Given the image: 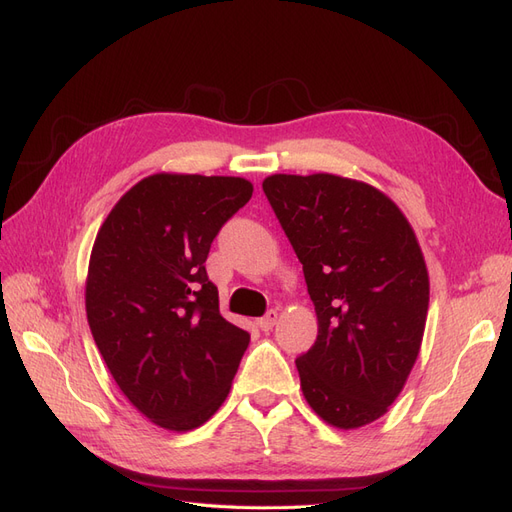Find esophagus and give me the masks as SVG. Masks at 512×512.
<instances>
[{
    "instance_id": "esophagus-1",
    "label": "esophagus",
    "mask_w": 512,
    "mask_h": 512,
    "mask_svg": "<svg viewBox=\"0 0 512 512\" xmlns=\"http://www.w3.org/2000/svg\"><path fill=\"white\" fill-rule=\"evenodd\" d=\"M278 321V312L276 310H268L266 315H263L259 321H257V327L261 329V332H270V329L276 325Z\"/></svg>"
}]
</instances>
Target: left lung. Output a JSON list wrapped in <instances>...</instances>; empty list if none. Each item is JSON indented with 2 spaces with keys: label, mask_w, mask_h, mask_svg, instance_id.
Returning <instances> with one entry per match:
<instances>
[{
  "label": "left lung",
  "mask_w": 512,
  "mask_h": 512,
  "mask_svg": "<svg viewBox=\"0 0 512 512\" xmlns=\"http://www.w3.org/2000/svg\"><path fill=\"white\" fill-rule=\"evenodd\" d=\"M263 193L298 255L319 319L295 359L306 402L340 430L387 412L415 366L430 278L415 232L385 193L334 174H274Z\"/></svg>",
  "instance_id": "1"
}]
</instances>
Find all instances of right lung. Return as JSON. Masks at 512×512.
Returning <instances> with one entry per match:
<instances>
[{"label": "right lung", "instance_id": "obj_1", "mask_svg": "<svg viewBox=\"0 0 512 512\" xmlns=\"http://www.w3.org/2000/svg\"><path fill=\"white\" fill-rule=\"evenodd\" d=\"M234 176L153 174L97 232L87 319L114 381L144 417L187 432L219 410L251 334L225 321L210 244L251 200Z\"/></svg>", "mask_w": 512, "mask_h": 512}]
</instances>
